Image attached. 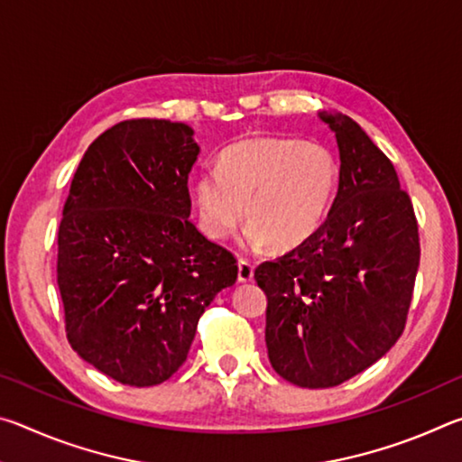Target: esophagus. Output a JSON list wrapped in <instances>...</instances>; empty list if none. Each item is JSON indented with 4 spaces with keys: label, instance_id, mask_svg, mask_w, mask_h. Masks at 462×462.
<instances>
[{
    "label": "esophagus",
    "instance_id": "1",
    "mask_svg": "<svg viewBox=\"0 0 462 462\" xmlns=\"http://www.w3.org/2000/svg\"><path fill=\"white\" fill-rule=\"evenodd\" d=\"M254 277V267L248 261H240L238 263V281L240 283H248Z\"/></svg>",
    "mask_w": 462,
    "mask_h": 462
}]
</instances>
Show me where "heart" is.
<instances>
[{
	"label": "heart",
	"instance_id": "b5f03b06",
	"mask_svg": "<svg viewBox=\"0 0 462 462\" xmlns=\"http://www.w3.org/2000/svg\"><path fill=\"white\" fill-rule=\"evenodd\" d=\"M340 165L316 140L250 138L226 148L220 169H208L193 183L201 230L214 240L232 236L246 220V245L295 248L322 226L338 193Z\"/></svg>",
	"mask_w": 462,
	"mask_h": 462
}]
</instances>
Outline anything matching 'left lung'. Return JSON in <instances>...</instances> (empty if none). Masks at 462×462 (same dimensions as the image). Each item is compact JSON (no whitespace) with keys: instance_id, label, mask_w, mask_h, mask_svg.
<instances>
[{"instance_id":"1","label":"left lung","mask_w":462,"mask_h":462,"mask_svg":"<svg viewBox=\"0 0 462 462\" xmlns=\"http://www.w3.org/2000/svg\"><path fill=\"white\" fill-rule=\"evenodd\" d=\"M319 118L340 151L332 209L314 236L254 271L273 369L308 389L340 385L393 346L420 267L416 214L393 162L348 116Z\"/></svg>"}]
</instances>
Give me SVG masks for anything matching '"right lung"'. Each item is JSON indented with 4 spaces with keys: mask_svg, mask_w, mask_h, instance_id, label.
Segmentation results:
<instances>
[{
    "mask_svg": "<svg viewBox=\"0 0 462 462\" xmlns=\"http://www.w3.org/2000/svg\"><path fill=\"white\" fill-rule=\"evenodd\" d=\"M198 154L187 124L120 122L89 144L62 208L57 283L69 344L122 385L167 381L203 311L236 283L234 254L189 220Z\"/></svg>",
    "mask_w": 462,
    "mask_h": 462,
    "instance_id": "right-lung-1",
    "label": "right lung"
}]
</instances>
